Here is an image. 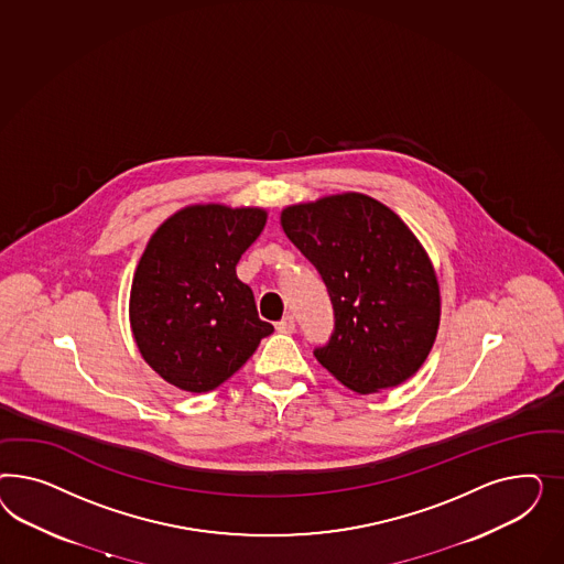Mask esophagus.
<instances>
[{
	"instance_id": "1",
	"label": "esophagus",
	"mask_w": 564,
	"mask_h": 564,
	"mask_svg": "<svg viewBox=\"0 0 564 564\" xmlns=\"http://www.w3.org/2000/svg\"><path fill=\"white\" fill-rule=\"evenodd\" d=\"M276 330H279V333H283V335H291V333L295 330V321H293V316H285L283 321H279V323H276Z\"/></svg>"
}]
</instances>
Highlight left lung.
I'll return each instance as SVG.
<instances>
[{"instance_id":"1","label":"left lung","mask_w":564,"mask_h":564,"mask_svg":"<svg viewBox=\"0 0 564 564\" xmlns=\"http://www.w3.org/2000/svg\"><path fill=\"white\" fill-rule=\"evenodd\" d=\"M281 227L316 267L335 328L316 359L347 389L378 393L420 370L441 323L434 267L389 206L345 192L288 206Z\"/></svg>"}]
</instances>
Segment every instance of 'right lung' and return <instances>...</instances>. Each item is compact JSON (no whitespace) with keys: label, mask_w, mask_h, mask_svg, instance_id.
Wrapping results in <instances>:
<instances>
[{"label":"right lung","mask_w":564,"mask_h":564,"mask_svg":"<svg viewBox=\"0 0 564 564\" xmlns=\"http://www.w3.org/2000/svg\"><path fill=\"white\" fill-rule=\"evenodd\" d=\"M264 223L262 208L192 205L149 239L130 291V325L144 361L173 387L217 389L273 333L236 274Z\"/></svg>","instance_id":"add662e5"}]
</instances>
